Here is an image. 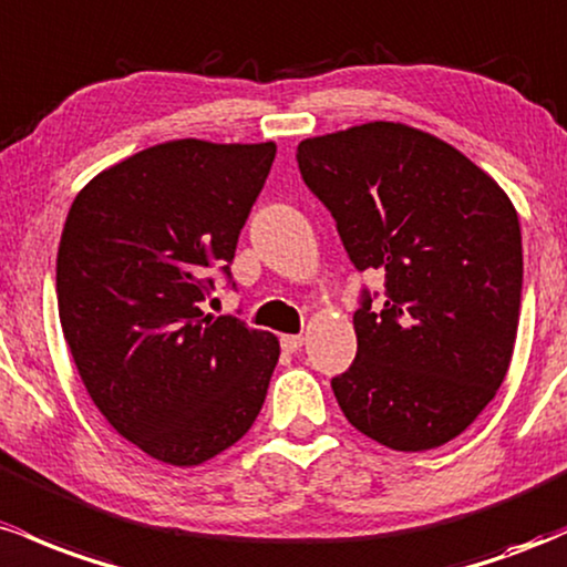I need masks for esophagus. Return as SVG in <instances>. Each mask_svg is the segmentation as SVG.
Returning a JSON list of instances; mask_svg holds the SVG:
<instances>
[{
  "mask_svg": "<svg viewBox=\"0 0 567 567\" xmlns=\"http://www.w3.org/2000/svg\"><path fill=\"white\" fill-rule=\"evenodd\" d=\"M302 334H284L281 337V348L286 353H297L302 348Z\"/></svg>",
  "mask_w": 567,
  "mask_h": 567,
  "instance_id": "1",
  "label": "esophagus"
}]
</instances>
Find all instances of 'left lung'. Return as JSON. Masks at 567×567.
Here are the masks:
<instances>
[{"mask_svg":"<svg viewBox=\"0 0 567 567\" xmlns=\"http://www.w3.org/2000/svg\"><path fill=\"white\" fill-rule=\"evenodd\" d=\"M302 182L334 216L359 272L353 364L332 378L348 423L402 453L468 429L512 361L523 235L512 200L455 146L402 123L305 138Z\"/></svg>","mask_w":567,"mask_h":567,"instance_id":"left-lung-1","label":"left lung"}]
</instances>
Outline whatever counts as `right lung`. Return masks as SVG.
I'll return each mask as SVG.
<instances>
[{"instance_id": "obj_1", "label": "right lung", "mask_w": 567, "mask_h": 567, "mask_svg": "<svg viewBox=\"0 0 567 567\" xmlns=\"http://www.w3.org/2000/svg\"><path fill=\"white\" fill-rule=\"evenodd\" d=\"M272 161V142H165L101 171L69 208L55 262L63 337L101 415L155 461L198 466L265 404L278 340L200 302L216 272L233 284Z\"/></svg>"}]
</instances>
